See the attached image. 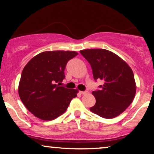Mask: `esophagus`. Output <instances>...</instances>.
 I'll list each match as a JSON object with an SVG mask.
<instances>
[{
	"instance_id": "1",
	"label": "esophagus",
	"mask_w": 154,
	"mask_h": 154,
	"mask_svg": "<svg viewBox=\"0 0 154 154\" xmlns=\"http://www.w3.org/2000/svg\"><path fill=\"white\" fill-rule=\"evenodd\" d=\"M80 93H81V94H87L88 93V91H80L79 92Z\"/></svg>"
}]
</instances>
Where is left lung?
I'll use <instances>...</instances> for the list:
<instances>
[{
  "label": "left lung",
  "mask_w": 154,
  "mask_h": 154,
  "mask_svg": "<svg viewBox=\"0 0 154 154\" xmlns=\"http://www.w3.org/2000/svg\"><path fill=\"white\" fill-rule=\"evenodd\" d=\"M80 52L91 66L94 81L104 83L92 92L96 103L90 110L104 119L120 115L130 106L136 93L131 68L109 50L88 49Z\"/></svg>",
  "instance_id": "1"
}]
</instances>
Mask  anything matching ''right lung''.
I'll return each mask as SVG.
<instances>
[{
	"label": "right lung",
	"mask_w": 154,
	"mask_h": 154,
	"mask_svg": "<svg viewBox=\"0 0 154 154\" xmlns=\"http://www.w3.org/2000/svg\"><path fill=\"white\" fill-rule=\"evenodd\" d=\"M78 54L75 51H47L31 59L23 69L19 95L35 116L51 121L63 114L77 90L60 86L65 79L67 62Z\"/></svg>",
	"instance_id": "right-lung-1"
}]
</instances>
